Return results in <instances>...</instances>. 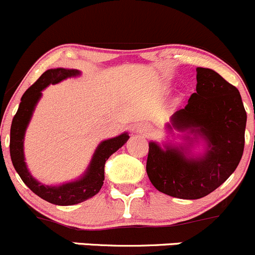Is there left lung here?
Here are the masks:
<instances>
[{
  "mask_svg": "<svg viewBox=\"0 0 255 255\" xmlns=\"http://www.w3.org/2000/svg\"><path fill=\"white\" fill-rule=\"evenodd\" d=\"M196 77V93L173 114L172 127L202 136L208 151L187 158L180 148L162 150L150 142L146 161L156 190L183 200L202 198L218 188L234 172L244 150L247 113L238 89L208 68H197Z\"/></svg>",
  "mask_w": 255,
  "mask_h": 255,
  "instance_id": "1",
  "label": "left lung"
}]
</instances>
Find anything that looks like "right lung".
<instances>
[{"label":"right lung","instance_id":"add662e5","mask_svg":"<svg viewBox=\"0 0 255 255\" xmlns=\"http://www.w3.org/2000/svg\"><path fill=\"white\" fill-rule=\"evenodd\" d=\"M79 74L80 72L77 69H63V68L49 69L43 73L37 79V82L32 84L21 98L19 108L11 125L9 153H11V160L14 170L17 171L19 177L32 192L36 193L47 202L58 206L77 205V203L83 202V201L97 195L104 183L105 162L115 151L119 150L127 142L128 138V133H122L118 137L103 141L98 146L97 151L93 156L92 163H90L87 173L75 182L65 183L59 187H49V186L41 185L32 177L31 173L27 170L26 163H24L23 136L32 117V113H33L34 105L41 98V92L47 85L57 84L65 78Z\"/></svg>","mask_w":255,"mask_h":255}]
</instances>
